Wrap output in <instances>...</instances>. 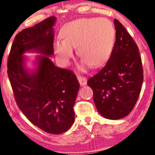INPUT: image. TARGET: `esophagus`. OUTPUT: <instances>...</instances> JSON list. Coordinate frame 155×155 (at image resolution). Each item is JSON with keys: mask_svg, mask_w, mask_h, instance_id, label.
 I'll return each instance as SVG.
<instances>
[{"mask_svg": "<svg viewBox=\"0 0 155 155\" xmlns=\"http://www.w3.org/2000/svg\"><path fill=\"white\" fill-rule=\"evenodd\" d=\"M77 79L81 86H85L86 83H87V79H86V78L84 77V76H77Z\"/></svg>", "mask_w": 155, "mask_h": 155, "instance_id": "1", "label": "esophagus"}]
</instances>
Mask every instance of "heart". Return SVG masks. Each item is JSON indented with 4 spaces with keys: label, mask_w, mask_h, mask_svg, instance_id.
Listing matches in <instances>:
<instances>
[{
    "label": "heart",
    "mask_w": 155,
    "mask_h": 155,
    "mask_svg": "<svg viewBox=\"0 0 155 155\" xmlns=\"http://www.w3.org/2000/svg\"><path fill=\"white\" fill-rule=\"evenodd\" d=\"M63 40L54 45L55 54L67 64L77 48L79 57L91 67H98L110 58L115 39V30L106 18H81L66 23L61 30Z\"/></svg>",
    "instance_id": "heart-1"
}]
</instances>
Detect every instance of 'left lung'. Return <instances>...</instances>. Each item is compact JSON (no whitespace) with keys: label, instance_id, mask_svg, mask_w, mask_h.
<instances>
[{"label":"left lung","instance_id":"1","mask_svg":"<svg viewBox=\"0 0 155 155\" xmlns=\"http://www.w3.org/2000/svg\"><path fill=\"white\" fill-rule=\"evenodd\" d=\"M114 25L116 38L110 58L87 82L94 92L97 110L110 120L130 114L139 98L144 77L137 44L117 19Z\"/></svg>","mask_w":155,"mask_h":155}]
</instances>
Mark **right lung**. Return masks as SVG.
Masks as SVG:
<instances>
[{"label": "right lung", "mask_w": 155, "mask_h": 155, "mask_svg": "<svg viewBox=\"0 0 155 155\" xmlns=\"http://www.w3.org/2000/svg\"><path fill=\"white\" fill-rule=\"evenodd\" d=\"M51 16L16 35L8 59V76L18 108L29 120L54 135L68 130L74 121V106L79 83L71 70L54 64L47 56L54 53ZM38 51V67L34 73L24 67L22 54Z\"/></svg>", "instance_id": "obj_1"}]
</instances>
